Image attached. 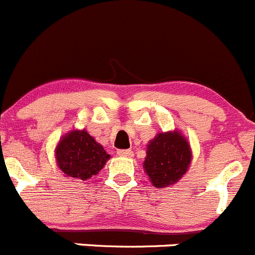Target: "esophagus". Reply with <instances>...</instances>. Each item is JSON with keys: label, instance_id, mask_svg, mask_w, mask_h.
<instances>
[{"label": "esophagus", "instance_id": "esophagus-1", "mask_svg": "<svg viewBox=\"0 0 255 255\" xmlns=\"http://www.w3.org/2000/svg\"><path fill=\"white\" fill-rule=\"evenodd\" d=\"M117 153L120 154V156L123 157H132L133 156V151L132 149H118Z\"/></svg>", "mask_w": 255, "mask_h": 255}]
</instances>
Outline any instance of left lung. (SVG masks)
Instances as JSON below:
<instances>
[{"mask_svg": "<svg viewBox=\"0 0 255 255\" xmlns=\"http://www.w3.org/2000/svg\"><path fill=\"white\" fill-rule=\"evenodd\" d=\"M191 148L181 132L158 133L147 144L144 172L154 187H167L186 173L191 163Z\"/></svg>", "mask_w": 255, "mask_h": 255, "instance_id": "8db88e82", "label": "left lung"}]
</instances>
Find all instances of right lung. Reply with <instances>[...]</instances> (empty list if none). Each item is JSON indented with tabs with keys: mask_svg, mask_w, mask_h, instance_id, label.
<instances>
[{
	"mask_svg": "<svg viewBox=\"0 0 255 255\" xmlns=\"http://www.w3.org/2000/svg\"><path fill=\"white\" fill-rule=\"evenodd\" d=\"M55 158L66 177L87 181L98 175L111 156L87 130L74 129L60 138Z\"/></svg>",
	"mask_w": 255,
	"mask_h": 255,
	"instance_id": "right-lung-1",
	"label": "right lung"
}]
</instances>
